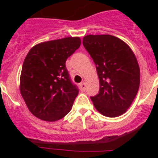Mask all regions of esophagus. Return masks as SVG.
<instances>
[{
	"instance_id": "34e87169",
	"label": "esophagus",
	"mask_w": 158,
	"mask_h": 158,
	"mask_svg": "<svg viewBox=\"0 0 158 158\" xmlns=\"http://www.w3.org/2000/svg\"><path fill=\"white\" fill-rule=\"evenodd\" d=\"M79 88H80V90H81V91H84V90L86 89V84H85L84 82H83V83H81V84H79Z\"/></svg>"
}]
</instances>
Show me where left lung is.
Wrapping results in <instances>:
<instances>
[{"label": "left lung", "mask_w": 158, "mask_h": 158, "mask_svg": "<svg viewBox=\"0 0 158 158\" xmlns=\"http://www.w3.org/2000/svg\"><path fill=\"white\" fill-rule=\"evenodd\" d=\"M83 45L96 64L98 94L92 102L102 115L116 117L127 110L136 97L140 69L131 48L115 36L87 35Z\"/></svg>", "instance_id": "left-lung-1"}]
</instances>
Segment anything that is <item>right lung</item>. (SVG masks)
Returning a JSON list of instances; mask_svg holds the SVG:
<instances>
[{
	"mask_svg": "<svg viewBox=\"0 0 158 158\" xmlns=\"http://www.w3.org/2000/svg\"><path fill=\"white\" fill-rule=\"evenodd\" d=\"M79 37L38 43L31 48L23 63L20 94L36 117L56 121L71 110L79 89L69 79L67 58L80 47Z\"/></svg>",
	"mask_w": 158,
	"mask_h": 158,
	"instance_id": "right-lung-1",
	"label": "right lung"
}]
</instances>
